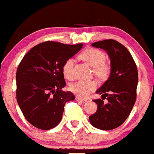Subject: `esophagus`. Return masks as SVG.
<instances>
[{"label": "esophagus", "instance_id": "1", "mask_svg": "<svg viewBox=\"0 0 154 154\" xmlns=\"http://www.w3.org/2000/svg\"><path fill=\"white\" fill-rule=\"evenodd\" d=\"M75 100L79 102H82V103H85V102H87V100H85V99H82V98L79 97H76Z\"/></svg>", "mask_w": 154, "mask_h": 154}]
</instances>
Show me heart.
Wrapping results in <instances>:
<instances>
[{
	"label": "heart",
	"instance_id": "b5f03b06",
	"mask_svg": "<svg viewBox=\"0 0 154 154\" xmlns=\"http://www.w3.org/2000/svg\"><path fill=\"white\" fill-rule=\"evenodd\" d=\"M80 58L93 67L94 73L98 79H106L109 76L110 66L105 62L106 55L103 51L93 48H87L80 54ZM74 62L72 58H68L63 65V73L68 79L74 78ZM97 88V84L95 81H77L69 86L70 91L82 98L88 96Z\"/></svg>",
	"mask_w": 154,
	"mask_h": 154
}]
</instances>
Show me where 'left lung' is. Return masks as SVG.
Listing matches in <instances>:
<instances>
[{
    "label": "left lung",
    "mask_w": 154,
    "mask_h": 154,
    "mask_svg": "<svg viewBox=\"0 0 154 154\" xmlns=\"http://www.w3.org/2000/svg\"><path fill=\"white\" fill-rule=\"evenodd\" d=\"M94 48L107 52L110 59V75L97 94L106 97L94 101L97 104L96 112L89 116L94 127L101 130H112L120 126L129 116L136 100L138 74L136 64L125 46L112 39L92 44Z\"/></svg>",
    "instance_id": "8db88e82"
}]
</instances>
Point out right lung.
I'll use <instances>...</instances> for the list:
<instances>
[{
	"mask_svg": "<svg viewBox=\"0 0 154 154\" xmlns=\"http://www.w3.org/2000/svg\"><path fill=\"white\" fill-rule=\"evenodd\" d=\"M82 46L45 42L33 47L19 64L17 103L33 126L42 130L56 127L62 119L66 103L74 100L72 92L62 91L66 85L62 68Z\"/></svg>",
	"mask_w": 154,
	"mask_h": 154,
	"instance_id": "obj_1",
	"label": "right lung"
}]
</instances>
